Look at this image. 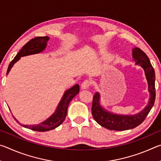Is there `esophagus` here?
<instances>
[{"label": "esophagus", "instance_id": "34e87169", "mask_svg": "<svg viewBox=\"0 0 161 161\" xmlns=\"http://www.w3.org/2000/svg\"><path fill=\"white\" fill-rule=\"evenodd\" d=\"M90 84H91V82L89 80H84L82 82V84H81V87L82 89H89V86H90Z\"/></svg>", "mask_w": 161, "mask_h": 161}]
</instances>
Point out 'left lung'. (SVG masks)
Wrapping results in <instances>:
<instances>
[{"label":"left lung","mask_w":161,"mask_h":161,"mask_svg":"<svg viewBox=\"0 0 161 161\" xmlns=\"http://www.w3.org/2000/svg\"><path fill=\"white\" fill-rule=\"evenodd\" d=\"M132 58L135 62V64L140 65L144 71V74L148 82V91L150 97L148 104L143 110L136 114L125 115L114 114L102 107L100 103L101 95L99 92H96L92 102V116L98 124L107 129L114 130L132 129L142 123L153 107L156 99V75L153 67H152L146 54L138 47H133L132 49Z\"/></svg>","instance_id":"left-lung-1"}]
</instances>
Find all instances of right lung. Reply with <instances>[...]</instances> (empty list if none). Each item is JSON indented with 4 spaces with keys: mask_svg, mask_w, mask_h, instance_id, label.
Returning <instances> with one entry per match:
<instances>
[{
    "mask_svg": "<svg viewBox=\"0 0 161 161\" xmlns=\"http://www.w3.org/2000/svg\"><path fill=\"white\" fill-rule=\"evenodd\" d=\"M50 40L48 36L45 37H37L30 40L28 42L23 46L20 52L10 62L8 68L6 75H8L11 68L13 67L15 63H16L21 57L31 55V54H35L42 53V51L45 50L47 47V42ZM80 92V86L79 84H75V86L71 87L70 89H67L62 96L60 102H59L58 107H57L54 112L52 115L47 118L45 121L41 122L39 124L34 125H24L20 124L14 116L13 118L18 123L21 125L22 126L27 128V129H31L32 130H36V131H47L54 129L55 128L58 127L59 125L62 124L66 118L67 113V108L69 106L72 99L74 98Z\"/></svg>",
    "mask_w": 161,
    "mask_h": 161,
    "instance_id": "right-lung-1",
    "label": "right lung"
}]
</instances>
